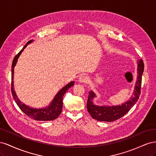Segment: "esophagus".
<instances>
[{
	"mask_svg": "<svg viewBox=\"0 0 156 156\" xmlns=\"http://www.w3.org/2000/svg\"><path fill=\"white\" fill-rule=\"evenodd\" d=\"M78 81L79 83H87L88 81V77L85 76V75H81V76L79 78Z\"/></svg>",
	"mask_w": 156,
	"mask_h": 156,
	"instance_id": "1",
	"label": "esophagus"
}]
</instances>
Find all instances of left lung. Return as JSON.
I'll list each match as a JSON object with an SVG mask.
<instances>
[{
  "label": "left lung",
  "mask_w": 156,
  "mask_h": 156,
  "mask_svg": "<svg viewBox=\"0 0 156 156\" xmlns=\"http://www.w3.org/2000/svg\"><path fill=\"white\" fill-rule=\"evenodd\" d=\"M138 77L136 82L133 96L130 100L122 105L118 106H98L93 104L92 100L96 97L95 94L92 91L89 92L87 103L88 112L94 119L103 122H112L120 119L125 115L131 108L133 107L139 100L140 94L142 75L144 72V63L142 59L138 61Z\"/></svg>",
  "instance_id": "8db88e82"
}]
</instances>
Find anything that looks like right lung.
Masks as SVG:
<instances>
[{"mask_svg":"<svg viewBox=\"0 0 156 156\" xmlns=\"http://www.w3.org/2000/svg\"><path fill=\"white\" fill-rule=\"evenodd\" d=\"M32 40H30L27 42V44L25 45L24 48L23 49H21L17 55H16L15 57H14L12 65V87H11V91L13 96V100H15L16 103L18 107L20 108V109L25 113L26 115H27L31 119H33L34 120L37 121H49V120H53L56 119H57L58 116L60 115L61 112H62V100H63V96L64 94L66 93L68 90L73 86L74 82L72 81L68 84L67 85H66L64 88H62L57 93V94L55 96L54 100L53 101L51 102L50 105L48 107L44 108H30L29 106H27L25 105L24 103H21L20 100L17 98L16 94L13 90V69L14 67L17 63V59L19 56L22 53L27 45L31 43Z\"/></svg>","mask_w":156,"mask_h":156,"instance_id":"1","label":"right lung"}]
</instances>
